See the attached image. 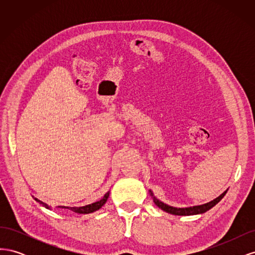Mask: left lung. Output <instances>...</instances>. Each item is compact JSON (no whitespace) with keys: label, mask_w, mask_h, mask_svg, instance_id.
<instances>
[{"label":"left lung","mask_w":255,"mask_h":255,"mask_svg":"<svg viewBox=\"0 0 255 255\" xmlns=\"http://www.w3.org/2000/svg\"><path fill=\"white\" fill-rule=\"evenodd\" d=\"M227 194V191L223 192L222 195H220L218 198H216L213 201L202 204V205H198V206H192V207H187V208H177V207H173V206H169L165 203H163L159 200H157L155 197H153V201L155 203L159 208L161 210L169 213V214H172V215H179V216H188V215H197V214H202L205 213L206 211L211 210L213 206H215L217 204L220 200L225 197V195ZM153 196V195H152Z\"/></svg>","instance_id":"obj_1"}]
</instances>
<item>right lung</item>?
<instances>
[{"mask_svg": "<svg viewBox=\"0 0 255 255\" xmlns=\"http://www.w3.org/2000/svg\"><path fill=\"white\" fill-rule=\"evenodd\" d=\"M109 196H110V192H106V194L104 195V197H103L101 200H100V201L95 202V203H92V204H89V205L81 206V207H70V206H58V207H59V208H67V210H70V211H72V212H74V213H79V214H89V213H94V212L100 210V208H101V207L105 204V202L107 201V198H109ZM35 200H36L37 202H39L40 204H42L44 207L50 208L47 204L41 202L40 200H38V199H36V198H35Z\"/></svg>", "mask_w": 255, "mask_h": 255, "instance_id": "right-lung-1", "label": "right lung"}]
</instances>
